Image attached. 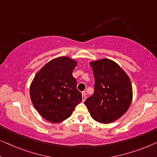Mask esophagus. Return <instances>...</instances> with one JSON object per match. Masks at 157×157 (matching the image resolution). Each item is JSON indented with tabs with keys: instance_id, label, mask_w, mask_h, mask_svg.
<instances>
[{
	"instance_id": "obj_1",
	"label": "esophagus",
	"mask_w": 157,
	"mask_h": 157,
	"mask_svg": "<svg viewBox=\"0 0 157 157\" xmlns=\"http://www.w3.org/2000/svg\"><path fill=\"white\" fill-rule=\"evenodd\" d=\"M82 101H85L86 100V93H85V92H82Z\"/></svg>"
}]
</instances>
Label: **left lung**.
I'll return each mask as SVG.
<instances>
[{"label": "left lung", "mask_w": 157, "mask_h": 157, "mask_svg": "<svg viewBox=\"0 0 157 157\" xmlns=\"http://www.w3.org/2000/svg\"><path fill=\"white\" fill-rule=\"evenodd\" d=\"M95 79L94 92L85 102L94 120L111 123L121 118L131 104L132 87L126 72L113 60L91 62Z\"/></svg>", "instance_id": "obj_1"}]
</instances>
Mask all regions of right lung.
<instances>
[{
  "label": "right lung",
  "instance_id": "add662e5",
  "mask_svg": "<svg viewBox=\"0 0 157 157\" xmlns=\"http://www.w3.org/2000/svg\"><path fill=\"white\" fill-rule=\"evenodd\" d=\"M78 62L66 56L54 58L37 72L30 85L34 108L46 121L60 123L72 115L82 101L72 71Z\"/></svg>",
  "mask_w": 157,
  "mask_h": 157
}]
</instances>
